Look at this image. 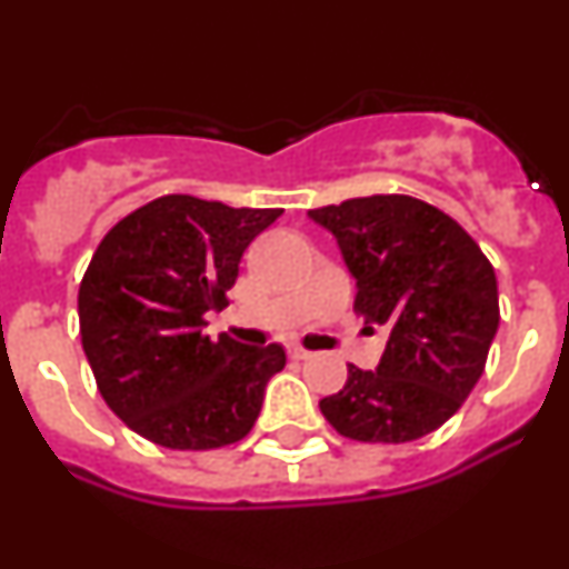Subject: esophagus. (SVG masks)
Masks as SVG:
<instances>
[{
	"label": "esophagus",
	"instance_id": "obj_1",
	"mask_svg": "<svg viewBox=\"0 0 569 569\" xmlns=\"http://www.w3.org/2000/svg\"><path fill=\"white\" fill-rule=\"evenodd\" d=\"M288 356H290V359H296V361H305V359H310V356H313V353H310V350H305V347H290V350H288Z\"/></svg>",
	"mask_w": 569,
	"mask_h": 569
}]
</instances>
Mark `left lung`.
Returning a JSON list of instances; mask_svg holds the SVG:
<instances>
[{"instance_id": "1", "label": "left lung", "mask_w": 569, "mask_h": 569, "mask_svg": "<svg viewBox=\"0 0 569 569\" xmlns=\"http://www.w3.org/2000/svg\"><path fill=\"white\" fill-rule=\"evenodd\" d=\"M336 236L356 279L353 308L390 330L376 370L347 365L321 399L336 433L401 445L433 433L481 379L499 330V284L456 219L413 196H365L308 210Z\"/></svg>"}]
</instances>
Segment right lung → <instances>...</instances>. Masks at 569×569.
<instances>
[{
    "label": "right lung",
    "instance_id": "add662e5",
    "mask_svg": "<svg viewBox=\"0 0 569 569\" xmlns=\"http://www.w3.org/2000/svg\"><path fill=\"white\" fill-rule=\"evenodd\" d=\"M279 208L162 196L110 228L79 284V330L99 393L133 433L213 450L250 433L288 356L204 336L228 305L241 253Z\"/></svg>",
    "mask_w": 569,
    "mask_h": 569
}]
</instances>
